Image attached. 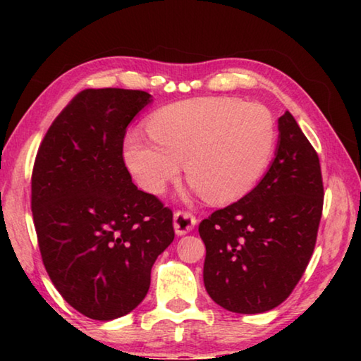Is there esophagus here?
<instances>
[{"mask_svg":"<svg viewBox=\"0 0 361 361\" xmlns=\"http://www.w3.org/2000/svg\"><path fill=\"white\" fill-rule=\"evenodd\" d=\"M195 226V218L189 212H176L173 215V228L176 235H185Z\"/></svg>","mask_w":361,"mask_h":361,"instance_id":"1","label":"esophagus"}]
</instances>
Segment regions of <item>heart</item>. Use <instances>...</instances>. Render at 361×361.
Returning <instances> with one entry per match:
<instances>
[{"label":"heart","mask_w":361,"mask_h":361,"mask_svg":"<svg viewBox=\"0 0 361 361\" xmlns=\"http://www.w3.org/2000/svg\"><path fill=\"white\" fill-rule=\"evenodd\" d=\"M152 140L132 133L124 162L143 191L159 195L180 176L212 204L245 197L264 176L277 146V124L259 103L234 97H200L151 116Z\"/></svg>","instance_id":"obj_1"}]
</instances>
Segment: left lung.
<instances>
[{
	"instance_id": "obj_1",
	"label": "left lung",
	"mask_w": 361,
	"mask_h": 361,
	"mask_svg": "<svg viewBox=\"0 0 361 361\" xmlns=\"http://www.w3.org/2000/svg\"><path fill=\"white\" fill-rule=\"evenodd\" d=\"M323 209L320 161L290 111L276 157L252 192L199 224L204 283L218 305L261 314L282 304L314 253Z\"/></svg>"
}]
</instances>
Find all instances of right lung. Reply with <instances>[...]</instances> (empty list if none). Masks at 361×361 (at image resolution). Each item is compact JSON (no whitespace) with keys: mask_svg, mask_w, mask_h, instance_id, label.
I'll return each instance as SVG.
<instances>
[{"mask_svg":"<svg viewBox=\"0 0 361 361\" xmlns=\"http://www.w3.org/2000/svg\"><path fill=\"white\" fill-rule=\"evenodd\" d=\"M143 90L87 89L49 127L32 175L42 262L71 307L114 320L143 301L151 267L173 242L172 210L133 185L122 159Z\"/></svg>","mask_w":361,"mask_h":361,"instance_id":"1","label":"right lung"}]
</instances>
